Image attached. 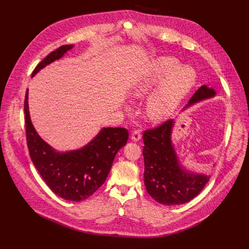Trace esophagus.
I'll list each match as a JSON object with an SVG mask.
<instances>
[{
  "label": "esophagus",
  "instance_id": "34e87169",
  "mask_svg": "<svg viewBox=\"0 0 249 249\" xmlns=\"http://www.w3.org/2000/svg\"><path fill=\"white\" fill-rule=\"evenodd\" d=\"M131 138L134 141H138L141 138V130L137 129V130H135V131H133V133L131 135Z\"/></svg>",
  "mask_w": 249,
  "mask_h": 249
}]
</instances>
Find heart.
Masks as SVG:
<instances>
[{
  "label": "heart",
  "instance_id": "heart-1",
  "mask_svg": "<svg viewBox=\"0 0 249 249\" xmlns=\"http://www.w3.org/2000/svg\"><path fill=\"white\" fill-rule=\"evenodd\" d=\"M178 60L161 56L152 60L132 89L135 97H143L162 80L147 100L146 112L152 120H162L177 109L193 86L196 73L187 65L178 67Z\"/></svg>",
  "mask_w": 249,
  "mask_h": 249
}]
</instances>
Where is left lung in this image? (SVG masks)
Instances as JSON below:
<instances>
[{
  "label": "left lung",
  "mask_w": 249,
  "mask_h": 249,
  "mask_svg": "<svg viewBox=\"0 0 249 249\" xmlns=\"http://www.w3.org/2000/svg\"><path fill=\"white\" fill-rule=\"evenodd\" d=\"M215 90L202 86L191 98L189 105L213 97ZM174 120H166L143 132L144 184L147 193L160 204H185L201 193L209 181L205 175L182 171L171 142Z\"/></svg>",
  "instance_id": "8db88e82"
}]
</instances>
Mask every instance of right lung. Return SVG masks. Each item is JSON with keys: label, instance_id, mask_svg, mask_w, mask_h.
Here are the masks:
<instances>
[{"label": "right lung", "instance_id": "1", "mask_svg": "<svg viewBox=\"0 0 249 249\" xmlns=\"http://www.w3.org/2000/svg\"><path fill=\"white\" fill-rule=\"evenodd\" d=\"M73 45H62L37 64L32 76L50 62L60 58ZM26 140L31 160L46 185L58 197L80 202L90 197L106 180L117 152L128 140L126 128H104L80 150L58 153L44 142L32 125L28 89L24 100Z\"/></svg>", "mask_w": 249, "mask_h": 249}]
</instances>
